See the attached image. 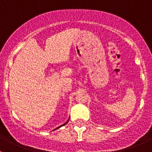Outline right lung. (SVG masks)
<instances>
[{"mask_svg":"<svg viewBox=\"0 0 152 152\" xmlns=\"http://www.w3.org/2000/svg\"><path fill=\"white\" fill-rule=\"evenodd\" d=\"M67 122H66V123H65V124H62V126H59V127H57V128H56V129H54V130H56V129H57L60 128V127H62V126H65V124H67Z\"/></svg>","mask_w":152,"mask_h":152,"instance_id":"obj_1","label":"right lung"}]
</instances>
